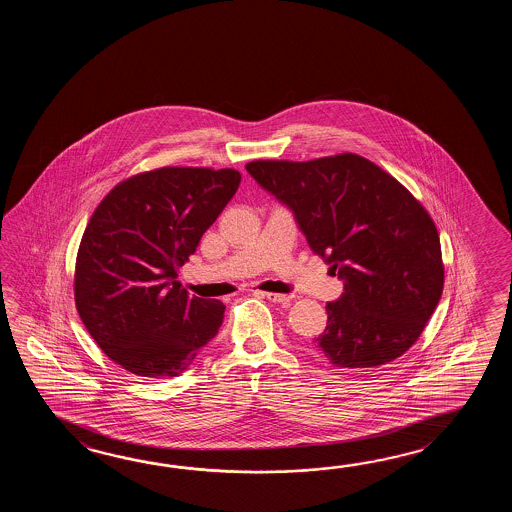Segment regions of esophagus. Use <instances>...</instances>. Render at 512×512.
<instances>
[{"label":"esophagus","mask_w":512,"mask_h":512,"mask_svg":"<svg viewBox=\"0 0 512 512\" xmlns=\"http://www.w3.org/2000/svg\"><path fill=\"white\" fill-rule=\"evenodd\" d=\"M263 296L267 298V300H271L274 304H289L291 302V294H280V293H263Z\"/></svg>","instance_id":"esophagus-1"}]
</instances>
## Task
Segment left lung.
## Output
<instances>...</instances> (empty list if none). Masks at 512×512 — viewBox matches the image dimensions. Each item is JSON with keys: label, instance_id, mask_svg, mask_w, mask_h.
Here are the masks:
<instances>
[{"label": "left lung", "instance_id": "8db88e82", "mask_svg": "<svg viewBox=\"0 0 512 512\" xmlns=\"http://www.w3.org/2000/svg\"><path fill=\"white\" fill-rule=\"evenodd\" d=\"M247 172L294 212L309 247L338 271L315 351L337 368L399 359L421 337L445 283L434 219L395 177L357 153L252 161Z\"/></svg>", "mask_w": 512, "mask_h": 512}]
</instances>
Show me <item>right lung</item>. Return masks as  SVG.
Masks as SVG:
<instances>
[{"mask_svg": "<svg viewBox=\"0 0 512 512\" xmlns=\"http://www.w3.org/2000/svg\"><path fill=\"white\" fill-rule=\"evenodd\" d=\"M232 168L164 166L100 201L75 265V304L109 359L139 377H177L218 335L225 305L188 296L177 269L240 186Z\"/></svg>", "mask_w": 512, "mask_h": 512, "instance_id": "add662e5", "label": "right lung"}]
</instances>
